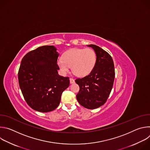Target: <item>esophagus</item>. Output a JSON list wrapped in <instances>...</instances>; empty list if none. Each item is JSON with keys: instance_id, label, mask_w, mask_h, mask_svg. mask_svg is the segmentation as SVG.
<instances>
[{"instance_id": "34e87169", "label": "esophagus", "mask_w": 150, "mask_h": 150, "mask_svg": "<svg viewBox=\"0 0 150 150\" xmlns=\"http://www.w3.org/2000/svg\"><path fill=\"white\" fill-rule=\"evenodd\" d=\"M69 80H70V83L72 84V83H75V80H74L73 78H70Z\"/></svg>"}]
</instances>
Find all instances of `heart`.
<instances>
[{"label": "heart", "instance_id": "obj_1", "mask_svg": "<svg viewBox=\"0 0 150 150\" xmlns=\"http://www.w3.org/2000/svg\"><path fill=\"white\" fill-rule=\"evenodd\" d=\"M96 54L91 49H71L64 53L57 65L63 74L69 71L70 67L77 76L84 77L93 70L96 63Z\"/></svg>", "mask_w": 150, "mask_h": 150}]
</instances>
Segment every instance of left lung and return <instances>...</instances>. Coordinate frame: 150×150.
<instances>
[{
    "label": "left lung",
    "mask_w": 150,
    "mask_h": 150,
    "mask_svg": "<svg viewBox=\"0 0 150 150\" xmlns=\"http://www.w3.org/2000/svg\"><path fill=\"white\" fill-rule=\"evenodd\" d=\"M96 54V65L91 72L81 79H76L79 91L76 95L79 103L88 109H97L108 100L112 91L115 72L111 56L101 47L90 45Z\"/></svg>",
    "instance_id": "obj_1"
}]
</instances>
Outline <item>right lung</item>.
Listing matches in <instances>:
<instances>
[{"mask_svg": "<svg viewBox=\"0 0 150 150\" xmlns=\"http://www.w3.org/2000/svg\"><path fill=\"white\" fill-rule=\"evenodd\" d=\"M59 55L54 46H44L28 52L21 61L19 87L34 110L46 113L56 109L63 91L69 86V78L58 74Z\"/></svg>", "mask_w": 150, "mask_h": 150, "instance_id": "add662e5", "label": "right lung"}]
</instances>
